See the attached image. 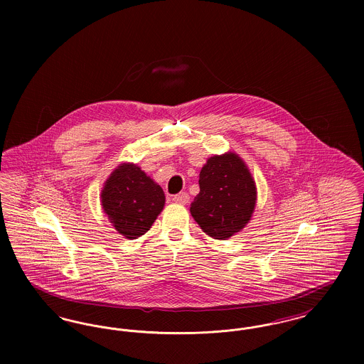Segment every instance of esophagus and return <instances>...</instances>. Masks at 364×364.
<instances>
[{
    "label": "esophagus",
    "mask_w": 364,
    "mask_h": 364,
    "mask_svg": "<svg viewBox=\"0 0 364 364\" xmlns=\"http://www.w3.org/2000/svg\"><path fill=\"white\" fill-rule=\"evenodd\" d=\"M172 200L174 203H178V205H187L190 202V195L187 192H180V193L174 195Z\"/></svg>",
    "instance_id": "esophagus-1"
}]
</instances>
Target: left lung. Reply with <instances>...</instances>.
I'll return each instance as SVG.
<instances>
[{"label": "left lung", "instance_id": "obj_1", "mask_svg": "<svg viewBox=\"0 0 364 364\" xmlns=\"http://www.w3.org/2000/svg\"><path fill=\"white\" fill-rule=\"evenodd\" d=\"M199 188L191 203V214L213 239L226 240L251 220L257 205V187L237 154L229 151L210 156L199 174Z\"/></svg>", "mask_w": 364, "mask_h": 364}]
</instances>
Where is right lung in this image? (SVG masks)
<instances>
[{"label":"right lung","instance_id":"add662e5","mask_svg":"<svg viewBox=\"0 0 364 364\" xmlns=\"http://www.w3.org/2000/svg\"><path fill=\"white\" fill-rule=\"evenodd\" d=\"M101 202L114 229L134 240L154 224L165 205V193L138 165L122 164L106 180Z\"/></svg>","mask_w":364,"mask_h":364}]
</instances>
